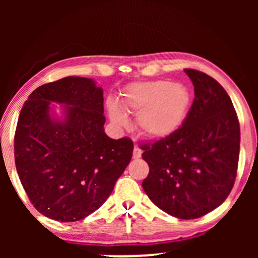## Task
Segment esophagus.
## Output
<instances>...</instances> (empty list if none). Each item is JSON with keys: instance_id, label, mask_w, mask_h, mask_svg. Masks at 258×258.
I'll return each mask as SVG.
<instances>
[{"instance_id": "1", "label": "esophagus", "mask_w": 258, "mask_h": 258, "mask_svg": "<svg viewBox=\"0 0 258 258\" xmlns=\"http://www.w3.org/2000/svg\"><path fill=\"white\" fill-rule=\"evenodd\" d=\"M141 155H142V150L139 149L137 146H136L135 149H133V158L139 159V158H141Z\"/></svg>"}]
</instances>
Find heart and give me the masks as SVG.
Wrapping results in <instances>:
<instances>
[{"label": "heart", "mask_w": 258, "mask_h": 258, "mask_svg": "<svg viewBox=\"0 0 258 258\" xmlns=\"http://www.w3.org/2000/svg\"><path fill=\"white\" fill-rule=\"evenodd\" d=\"M190 93L182 85L170 81L137 82L122 94V103L130 111H138L136 125L149 138L171 136L184 122L190 108ZM111 120L117 126H127L126 115L114 102H109Z\"/></svg>", "instance_id": "heart-1"}]
</instances>
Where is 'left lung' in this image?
Returning a JSON list of instances; mask_svg holds the SVG:
<instances>
[{
	"instance_id": "1",
	"label": "left lung",
	"mask_w": 258,
	"mask_h": 258,
	"mask_svg": "<svg viewBox=\"0 0 258 258\" xmlns=\"http://www.w3.org/2000/svg\"><path fill=\"white\" fill-rule=\"evenodd\" d=\"M195 98L183 125L168 137L142 144L149 174L142 183L166 214L194 220L227 199L235 182L240 126L232 100L206 74L184 69Z\"/></svg>"
}]
</instances>
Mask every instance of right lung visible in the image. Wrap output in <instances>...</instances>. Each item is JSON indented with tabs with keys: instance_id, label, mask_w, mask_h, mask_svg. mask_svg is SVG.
I'll use <instances>...</instances> for the list:
<instances>
[{
	"instance_id": "1",
	"label": "right lung",
	"mask_w": 258,
	"mask_h": 258,
	"mask_svg": "<svg viewBox=\"0 0 258 258\" xmlns=\"http://www.w3.org/2000/svg\"><path fill=\"white\" fill-rule=\"evenodd\" d=\"M63 104V119L51 102ZM103 90L68 76L36 88L23 105L14 136L17 172L40 214L75 222L98 210L130 164L133 142L104 132Z\"/></svg>"
}]
</instances>
